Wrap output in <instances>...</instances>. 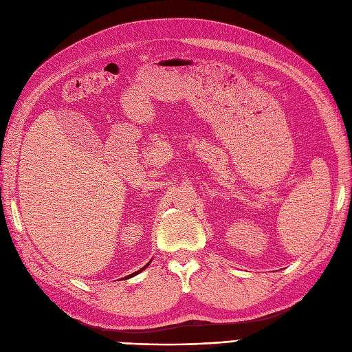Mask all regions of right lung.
Returning a JSON list of instances; mask_svg holds the SVG:
<instances>
[{"label": "right lung", "instance_id": "add662e5", "mask_svg": "<svg viewBox=\"0 0 352 352\" xmlns=\"http://www.w3.org/2000/svg\"><path fill=\"white\" fill-rule=\"evenodd\" d=\"M148 265H149V263H148L145 267H143V268H140L138 272H133V274H130V276H127V277H132V276H136V274H139V272H140V271H143V270H145Z\"/></svg>", "mask_w": 352, "mask_h": 352}]
</instances>
